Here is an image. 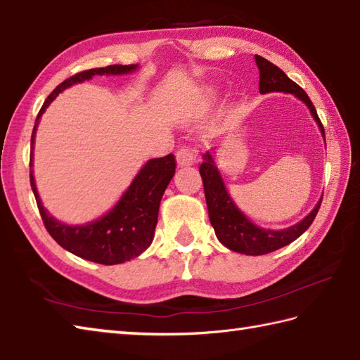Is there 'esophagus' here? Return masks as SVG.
<instances>
[{
    "label": "esophagus",
    "mask_w": 360,
    "mask_h": 360,
    "mask_svg": "<svg viewBox=\"0 0 360 360\" xmlns=\"http://www.w3.org/2000/svg\"><path fill=\"white\" fill-rule=\"evenodd\" d=\"M175 158H177V165L180 167H188L195 163V153L189 148H181L175 153Z\"/></svg>",
    "instance_id": "34e87169"
}]
</instances>
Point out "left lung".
Returning <instances> with one entry per match:
<instances>
[{"mask_svg":"<svg viewBox=\"0 0 360 360\" xmlns=\"http://www.w3.org/2000/svg\"><path fill=\"white\" fill-rule=\"evenodd\" d=\"M255 60L259 70V93L266 94L272 91H283L293 94L300 101H303L307 108L311 110L312 118L317 121L321 135L325 138V129L321 126L317 110H315L303 88L290 80L283 70L278 68L272 62H269L267 58L255 56ZM199 171L203 181L210 222L216 231V236L226 248L238 253L258 256L275 252L284 245H289L290 242L302 236L309 229L321 205L320 199V202L315 205V208L302 222L292 225L289 229L266 230L250 222V219L234 205L210 152L203 155V163L200 165Z\"/></svg>","mask_w":360,"mask_h":360,"instance_id":"left-lung-1","label":"left lung"}]
</instances>
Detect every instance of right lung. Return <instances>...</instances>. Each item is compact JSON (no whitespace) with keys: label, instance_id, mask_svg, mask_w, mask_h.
Instances as JSON below:
<instances>
[{"label":"right lung","instance_id":"1","mask_svg":"<svg viewBox=\"0 0 360 360\" xmlns=\"http://www.w3.org/2000/svg\"><path fill=\"white\" fill-rule=\"evenodd\" d=\"M136 68L138 65H108L105 68H93L77 72V75L63 80L60 85H57L37 115L31 136V167L37 126H39L41 115L45 113L51 102L58 96V93H62L65 88L71 85L90 80L93 76L129 75ZM174 174L175 158L172 153L161 158L149 160L141 167V171L136 174V177L126 193L122 194L120 202L107 214L99 217L98 221L75 226L58 222L53 216H49V212L43 208L40 195L37 193L32 171L29 174V179H31V188L34 191L43 224L57 244L63 247L65 250L79 256V258L113 266V264H121L136 258L152 244L153 231H155L158 221L161 197H163L165 189L169 185Z\"/></svg>","mask_w":360,"mask_h":360}]
</instances>
